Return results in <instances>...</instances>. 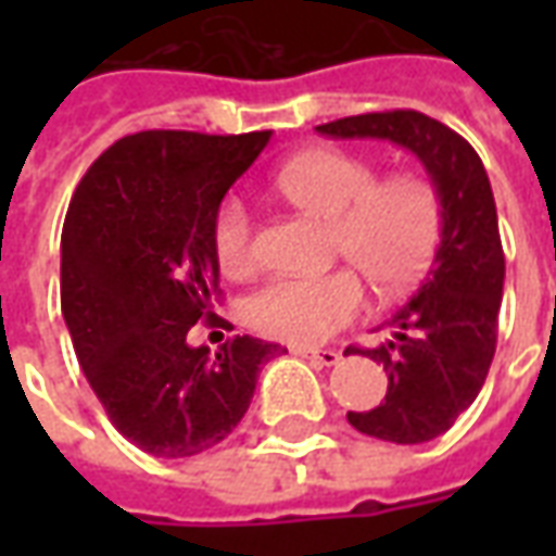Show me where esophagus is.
<instances>
[{
	"label": "esophagus",
	"mask_w": 556,
	"mask_h": 556,
	"mask_svg": "<svg viewBox=\"0 0 556 556\" xmlns=\"http://www.w3.org/2000/svg\"><path fill=\"white\" fill-rule=\"evenodd\" d=\"M294 354H301L306 361L318 363V366H337L342 361V354L339 351H330V349H301V345H294Z\"/></svg>",
	"instance_id": "obj_1"
}]
</instances>
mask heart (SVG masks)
<instances>
[{
  "instance_id": "heart-1",
  "label": "heart",
  "mask_w": 556,
  "mask_h": 556,
  "mask_svg": "<svg viewBox=\"0 0 556 556\" xmlns=\"http://www.w3.org/2000/svg\"><path fill=\"white\" fill-rule=\"evenodd\" d=\"M279 193L303 211L330 223L333 253L369 279L381 298L414 289L441 250L446 207L441 187L422 172L384 175L369 157L325 148L282 166ZM214 255L226 274L255 265V223L238 195L223 199L214 214ZM366 306L361 277L339 267L321 277H279L255 289L243 318L255 333L291 345H318Z\"/></svg>"
}]
</instances>
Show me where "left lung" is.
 I'll return each mask as SVG.
<instances>
[{"mask_svg":"<svg viewBox=\"0 0 556 556\" xmlns=\"http://www.w3.org/2000/svg\"><path fill=\"white\" fill-rule=\"evenodd\" d=\"M318 134L390 139L441 187L446 226L429 277L390 318V342L349 349L384 363L390 378L378 408L349 410L351 426L378 441L426 443L473 405L494 361L506 262L489 175L465 137L417 110L349 115Z\"/></svg>","mask_w":556,"mask_h":556,"instance_id":"8db88e82","label":"left lung"}]
</instances>
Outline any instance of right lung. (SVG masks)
<instances>
[{
  "label": "right lung",
  "instance_id": "right-lung-1",
  "mask_svg": "<svg viewBox=\"0 0 556 556\" xmlns=\"http://www.w3.org/2000/svg\"><path fill=\"white\" fill-rule=\"evenodd\" d=\"M270 130L207 137L142 130L83 175L62 229V315L106 417L160 458L214 450L250 408L279 345L231 337L217 354L190 345L214 315V214L265 151Z\"/></svg>",
  "mask_w": 556,
  "mask_h": 556
}]
</instances>
